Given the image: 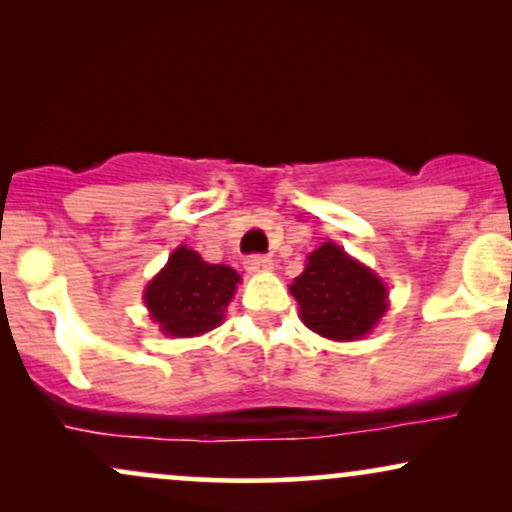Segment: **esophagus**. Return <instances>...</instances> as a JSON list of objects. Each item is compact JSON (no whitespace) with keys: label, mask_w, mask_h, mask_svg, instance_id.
<instances>
[{"label":"esophagus","mask_w":512,"mask_h":512,"mask_svg":"<svg viewBox=\"0 0 512 512\" xmlns=\"http://www.w3.org/2000/svg\"><path fill=\"white\" fill-rule=\"evenodd\" d=\"M245 269H248L250 274H260V272H269V269L274 267V262L269 260L267 255H248L245 257Z\"/></svg>","instance_id":"esophagus-1"}]
</instances>
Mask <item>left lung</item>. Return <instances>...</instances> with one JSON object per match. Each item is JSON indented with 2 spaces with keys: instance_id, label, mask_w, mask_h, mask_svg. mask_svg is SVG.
Masks as SVG:
<instances>
[{
  "instance_id": "8db88e82",
  "label": "left lung",
  "mask_w": 512,
  "mask_h": 512,
  "mask_svg": "<svg viewBox=\"0 0 512 512\" xmlns=\"http://www.w3.org/2000/svg\"><path fill=\"white\" fill-rule=\"evenodd\" d=\"M291 293L310 330L337 342L368 334L387 310L385 284L334 243L320 245Z\"/></svg>"
}]
</instances>
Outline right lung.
I'll use <instances>...</instances> for the list:
<instances>
[{
  "label": "right lung",
  "mask_w": 512,
  "mask_h": 512,
  "mask_svg": "<svg viewBox=\"0 0 512 512\" xmlns=\"http://www.w3.org/2000/svg\"><path fill=\"white\" fill-rule=\"evenodd\" d=\"M240 276L226 264H209L185 245L170 255L144 293L151 317L173 337H195L214 330L233 298Z\"/></svg>",
  "instance_id": "right-lung-1"
}]
</instances>
